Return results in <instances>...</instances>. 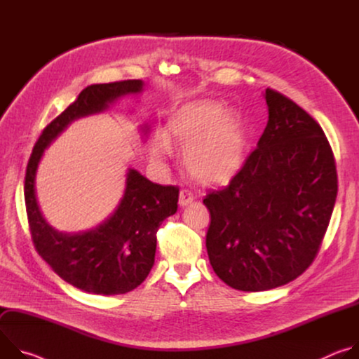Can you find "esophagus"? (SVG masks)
Here are the masks:
<instances>
[{"label":"esophagus","instance_id":"esophagus-1","mask_svg":"<svg viewBox=\"0 0 359 359\" xmlns=\"http://www.w3.org/2000/svg\"><path fill=\"white\" fill-rule=\"evenodd\" d=\"M193 200H194V196H193L191 191H189V190H182V191L179 193V204H180L182 208L187 206V204H190Z\"/></svg>","mask_w":359,"mask_h":359}]
</instances>
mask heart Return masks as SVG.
I'll list each match as a JSON object with an SVG mask.
<instances>
[{"mask_svg":"<svg viewBox=\"0 0 359 359\" xmlns=\"http://www.w3.org/2000/svg\"><path fill=\"white\" fill-rule=\"evenodd\" d=\"M183 149V166L197 182L230 180L244 165L247 135L241 122L216 100H196L183 107L151 142L156 156Z\"/></svg>","mask_w":359,"mask_h":359,"instance_id":"1","label":"heart"}]
</instances>
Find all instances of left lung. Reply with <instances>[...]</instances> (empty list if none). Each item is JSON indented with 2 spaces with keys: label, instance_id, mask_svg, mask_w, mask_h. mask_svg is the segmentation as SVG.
Listing matches in <instances>:
<instances>
[{
  "label": "left lung",
  "instance_id": "1",
  "mask_svg": "<svg viewBox=\"0 0 359 359\" xmlns=\"http://www.w3.org/2000/svg\"><path fill=\"white\" fill-rule=\"evenodd\" d=\"M269 122L230 184L203 203L212 222L206 247L215 273L240 291L284 285L310 267L338 191L331 146L295 102L266 89Z\"/></svg>",
  "mask_w": 359,
  "mask_h": 359
}]
</instances>
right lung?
Masks as SVG:
<instances>
[{"label": "right lung", "mask_w": 359, "mask_h": 359, "mask_svg": "<svg viewBox=\"0 0 359 359\" xmlns=\"http://www.w3.org/2000/svg\"><path fill=\"white\" fill-rule=\"evenodd\" d=\"M143 81L129 79L86 86L36 140L25 173V206L34 245L64 281L92 294H125L140 285L155 264L156 233L177 212L179 189L151 183L129 168L125 191L115 212L99 226L64 233L50 226L38 204L35 177L45 149L74 121L105 112L118 99L137 95ZM140 130L147 135L149 126Z\"/></svg>", "instance_id": "obj_1"}]
</instances>
